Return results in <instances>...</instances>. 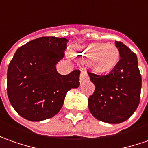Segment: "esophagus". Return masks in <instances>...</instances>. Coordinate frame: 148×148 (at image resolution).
Wrapping results in <instances>:
<instances>
[{"mask_svg": "<svg viewBox=\"0 0 148 148\" xmlns=\"http://www.w3.org/2000/svg\"><path fill=\"white\" fill-rule=\"evenodd\" d=\"M88 79H89V78H88V75L87 74V72H86L85 70H82V71H81V74H80V78H79L80 83L83 84L84 82L87 81Z\"/></svg>", "mask_w": 148, "mask_h": 148, "instance_id": "esophagus-1", "label": "esophagus"}]
</instances>
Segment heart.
<instances>
[{
  "label": "heart",
  "mask_w": 148,
  "mask_h": 148,
  "mask_svg": "<svg viewBox=\"0 0 148 148\" xmlns=\"http://www.w3.org/2000/svg\"><path fill=\"white\" fill-rule=\"evenodd\" d=\"M73 56L88 60L90 67L97 73L109 72L120 58L118 48L113 44L89 43L78 45L72 50Z\"/></svg>",
  "instance_id": "b5f03b06"
}]
</instances>
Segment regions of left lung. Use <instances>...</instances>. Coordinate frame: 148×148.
<instances>
[{
  "label": "left lung",
  "mask_w": 148,
  "mask_h": 148,
  "mask_svg": "<svg viewBox=\"0 0 148 148\" xmlns=\"http://www.w3.org/2000/svg\"><path fill=\"white\" fill-rule=\"evenodd\" d=\"M120 59L108 74L88 72L95 91L88 98V108L96 119L120 124L134 113L140 101L142 77L137 56L127 46L115 42Z\"/></svg>",
  "instance_id": "8db88e82"
}]
</instances>
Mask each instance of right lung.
Returning <instances> with one entry per match:
<instances>
[{
  "instance_id": "add662e5",
  "label": "right lung",
  "mask_w": 148,
  "mask_h": 148,
  "mask_svg": "<svg viewBox=\"0 0 148 148\" xmlns=\"http://www.w3.org/2000/svg\"><path fill=\"white\" fill-rule=\"evenodd\" d=\"M68 40L42 37L16 51L7 71V95L18 115L30 121L53 117L64 103L67 92L79 86L80 70L67 75L56 71Z\"/></svg>"
}]
</instances>
